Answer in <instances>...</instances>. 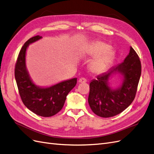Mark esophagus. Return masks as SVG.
<instances>
[{"mask_svg": "<svg viewBox=\"0 0 154 154\" xmlns=\"http://www.w3.org/2000/svg\"><path fill=\"white\" fill-rule=\"evenodd\" d=\"M87 82V80L85 78H81L79 79V83H86Z\"/></svg>", "mask_w": 154, "mask_h": 154, "instance_id": "1", "label": "esophagus"}]
</instances>
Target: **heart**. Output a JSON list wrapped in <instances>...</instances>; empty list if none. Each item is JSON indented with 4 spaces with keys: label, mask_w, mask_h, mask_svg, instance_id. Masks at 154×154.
Returning a JSON list of instances; mask_svg holds the SVG:
<instances>
[{
    "label": "heart",
    "mask_w": 154,
    "mask_h": 154,
    "mask_svg": "<svg viewBox=\"0 0 154 154\" xmlns=\"http://www.w3.org/2000/svg\"><path fill=\"white\" fill-rule=\"evenodd\" d=\"M109 49V46L103 43L96 42L93 44L91 51L92 55L98 56L101 54H102L92 61L90 65V69L92 72L95 73L102 72L109 65L112 60L113 53L110 50L108 51Z\"/></svg>",
    "instance_id": "heart-1"
}]
</instances>
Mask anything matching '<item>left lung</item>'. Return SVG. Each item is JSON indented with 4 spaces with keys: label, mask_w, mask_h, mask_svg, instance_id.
Masks as SVG:
<instances>
[{
    "label": "left lung",
    "mask_w": 154,
    "mask_h": 154,
    "mask_svg": "<svg viewBox=\"0 0 154 154\" xmlns=\"http://www.w3.org/2000/svg\"><path fill=\"white\" fill-rule=\"evenodd\" d=\"M116 72L122 74L124 79L120 88L112 90L108 86V81ZM141 73L140 57L131 47L130 52L123 62L98 75L90 82L88 103L92 111L103 118L112 117L123 112L136 97Z\"/></svg>",
    "instance_id": "1"
}]
</instances>
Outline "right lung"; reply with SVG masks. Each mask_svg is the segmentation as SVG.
<instances>
[{
    "label": "right lung",
    "instance_id": "right-lung-1",
    "mask_svg": "<svg viewBox=\"0 0 154 154\" xmlns=\"http://www.w3.org/2000/svg\"><path fill=\"white\" fill-rule=\"evenodd\" d=\"M42 38L39 35L34 36L24 43L15 64L14 77L24 105L38 116L50 117L61 110L68 93L76 85L77 78L45 88H39L32 82L26 70V52L29 44Z\"/></svg>",
    "mask_w": 154,
    "mask_h": 154
}]
</instances>
